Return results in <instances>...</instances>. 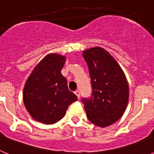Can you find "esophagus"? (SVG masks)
Returning a JSON list of instances; mask_svg holds the SVG:
<instances>
[{
    "instance_id": "1",
    "label": "esophagus",
    "mask_w": 154,
    "mask_h": 154,
    "mask_svg": "<svg viewBox=\"0 0 154 154\" xmlns=\"http://www.w3.org/2000/svg\"><path fill=\"white\" fill-rule=\"evenodd\" d=\"M75 94L76 96H77L78 99H79V98H80V92H79V91L76 90L75 92Z\"/></svg>"
}]
</instances>
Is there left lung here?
I'll use <instances>...</instances> for the list:
<instances>
[{
  "label": "left lung",
  "instance_id": "obj_1",
  "mask_svg": "<svg viewBox=\"0 0 154 154\" xmlns=\"http://www.w3.org/2000/svg\"><path fill=\"white\" fill-rule=\"evenodd\" d=\"M92 84V96L83 98L87 118L93 124L106 127L120 119L127 106L129 85L115 58L100 47L83 51Z\"/></svg>",
  "mask_w": 154,
  "mask_h": 154
}]
</instances>
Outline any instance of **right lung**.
<instances>
[{"label":"right lung","instance_id":"add662e5","mask_svg":"<svg viewBox=\"0 0 154 154\" xmlns=\"http://www.w3.org/2000/svg\"><path fill=\"white\" fill-rule=\"evenodd\" d=\"M65 57L46 55L35 66L24 85L23 101L31 117L45 124H53L65 116L68 107L78 98L69 90L61 73Z\"/></svg>","mask_w":154,"mask_h":154}]
</instances>
